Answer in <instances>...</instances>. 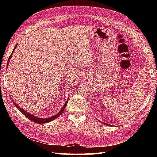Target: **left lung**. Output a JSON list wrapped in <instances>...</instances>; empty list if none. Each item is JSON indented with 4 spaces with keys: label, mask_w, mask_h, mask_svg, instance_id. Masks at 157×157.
<instances>
[{
    "label": "left lung",
    "mask_w": 157,
    "mask_h": 157,
    "mask_svg": "<svg viewBox=\"0 0 157 157\" xmlns=\"http://www.w3.org/2000/svg\"><path fill=\"white\" fill-rule=\"evenodd\" d=\"M105 124L106 125H108V126H111V125H109V124H107V123H105Z\"/></svg>",
    "instance_id": "8db88e82"
}]
</instances>
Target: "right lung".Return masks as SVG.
<instances>
[{
    "label": "right lung",
    "mask_w": 157,
    "mask_h": 157,
    "mask_svg": "<svg viewBox=\"0 0 157 157\" xmlns=\"http://www.w3.org/2000/svg\"><path fill=\"white\" fill-rule=\"evenodd\" d=\"M17 44H16V45H15V46L14 49H13V51L12 53L11 54V55H10L9 58V59H8V61H7V65H6V67H8V65H9V61H10V59H11V56H12V55H13V52H14L15 48H17ZM11 99H12V98H11ZM68 99H69V97H68L67 100V101H66V102H65L64 105H63V106H62V109H61V111H60L57 113V114L55 115H54V116H52V117H48V118H40V117H36L35 115L31 114V113H28V111H26L25 110L23 109H22V108H21V107H19V105H17L16 103L14 102V101H13V100H12V101H13V104L15 105V106H16V107L19 109V111H21V113H23V114L26 117L28 118L29 119H30L31 121H34V122H35V123H40V124H42V123H46L51 122V121H53V120H55V119L57 118L58 117H59L60 115H61L62 114V113H63V112L64 111V110H65V107H66L67 105Z\"/></svg>",
    "instance_id": "add662e5"
}]
</instances>
